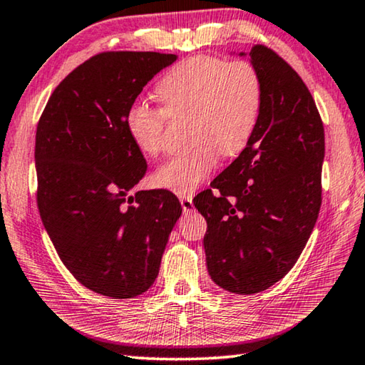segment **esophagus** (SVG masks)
Segmentation results:
<instances>
[{
	"mask_svg": "<svg viewBox=\"0 0 365 365\" xmlns=\"http://www.w3.org/2000/svg\"><path fill=\"white\" fill-rule=\"evenodd\" d=\"M179 202H181V207H182V210L184 212H192V208H194V203H192V197L190 195H181L179 197Z\"/></svg>",
	"mask_w": 365,
	"mask_h": 365,
	"instance_id": "34e87169",
	"label": "esophagus"
}]
</instances>
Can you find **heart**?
I'll return each instance as SVG.
<instances>
[{
	"instance_id": "obj_1",
	"label": "heart",
	"mask_w": 365,
	"mask_h": 365,
	"mask_svg": "<svg viewBox=\"0 0 365 365\" xmlns=\"http://www.w3.org/2000/svg\"><path fill=\"white\" fill-rule=\"evenodd\" d=\"M163 110L134 102L125 115L133 145L147 157L163 149L167 115H190L195 145L153 173V186L189 195L218 165L221 153L239 155L257 130L263 107V83L250 61L197 56L176 63L155 86Z\"/></svg>"
}]
</instances>
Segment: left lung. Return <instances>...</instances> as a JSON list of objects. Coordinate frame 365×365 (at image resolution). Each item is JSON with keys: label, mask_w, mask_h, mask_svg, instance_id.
<instances>
[{"label": "left lung", "mask_w": 365, "mask_h": 365, "mask_svg": "<svg viewBox=\"0 0 365 365\" xmlns=\"http://www.w3.org/2000/svg\"><path fill=\"white\" fill-rule=\"evenodd\" d=\"M248 57L263 83L258 126L215 178L218 194L207 189L194 199L208 225L210 277L239 295L269 289L297 263L321 208L325 152L321 115L299 75L261 44Z\"/></svg>", "instance_id": "1"}]
</instances>
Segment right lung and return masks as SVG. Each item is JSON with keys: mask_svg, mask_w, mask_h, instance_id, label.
Instances as JSON below:
<instances>
[{"mask_svg": "<svg viewBox=\"0 0 365 365\" xmlns=\"http://www.w3.org/2000/svg\"><path fill=\"white\" fill-rule=\"evenodd\" d=\"M176 59L133 51L94 56L54 89L36 128L44 229L73 277L104 297L150 289L182 212L170 190L128 195L147 165L125 130L143 88Z\"/></svg>", "mask_w": 365, "mask_h": 365, "instance_id": "1", "label": "right lung"}]
</instances>
